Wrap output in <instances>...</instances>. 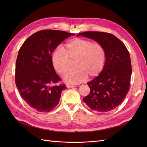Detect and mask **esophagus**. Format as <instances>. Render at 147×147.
Returning <instances> with one entry per match:
<instances>
[{
    "label": "esophagus",
    "instance_id": "esophagus-1",
    "mask_svg": "<svg viewBox=\"0 0 147 147\" xmlns=\"http://www.w3.org/2000/svg\"><path fill=\"white\" fill-rule=\"evenodd\" d=\"M66 86H67V88H71L75 87V85H71V84H67Z\"/></svg>",
    "mask_w": 147,
    "mask_h": 147
}]
</instances>
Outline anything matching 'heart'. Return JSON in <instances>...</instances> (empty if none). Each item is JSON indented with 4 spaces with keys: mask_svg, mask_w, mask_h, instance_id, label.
Returning a JSON list of instances; mask_svg holds the SVG:
<instances>
[{
    "mask_svg": "<svg viewBox=\"0 0 147 147\" xmlns=\"http://www.w3.org/2000/svg\"><path fill=\"white\" fill-rule=\"evenodd\" d=\"M106 50L100 43L90 40L74 38L65 44L63 51L57 48L52 55V63L56 72L64 75L72 67L75 61L76 69L67 73L64 80L69 83H78L88 75L95 77L102 72L106 61Z\"/></svg>",
    "mask_w": 147,
    "mask_h": 147,
    "instance_id": "b5f03b06",
    "label": "heart"
}]
</instances>
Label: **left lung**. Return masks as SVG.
Returning a JSON list of instances; mask_svg holds the SVG:
<instances>
[{"mask_svg": "<svg viewBox=\"0 0 147 147\" xmlns=\"http://www.w3.org/2000/svg\"><path fill=\"white\" fill-rule=\"evenodd\" d=\"M77 35L94 40L105 48L104 67L98 76L87 83L90 92L83 100L92 110L110 112L121 104L129 90L132 74L129 53L124 44L110 33L88 31Z\"/></svg>", "mask_w": 147, "mask_h": 147, "instance_id": "left-lung-1", "label": "left lung"}]
</instances>
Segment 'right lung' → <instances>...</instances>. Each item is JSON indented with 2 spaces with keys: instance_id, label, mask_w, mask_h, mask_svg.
Listing matches in <instances>:
<instances>
[{
  "instance_id": "1",
  "label": "right lung",
  "mask_w": 147,
  "mask_h": 147,
  "mask_svg": "<svg viewBox=\"0 0 147 147\" xmlns=\"http://www.w3.org/2000/svg\"><path fill=\"white\" fill-rule=\"evenodd\" d=\"M74 34L42 30L34 33L21 47L16 61L15 83L22 98L39 112H49L59 104L67 88L52 63L51 53L60 43Z\"/></svg>"
}]
</instances>
